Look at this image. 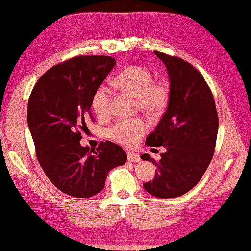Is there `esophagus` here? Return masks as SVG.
<instances>
[{"mask_svg": "<svg viewBox=\"0 0 251 251\" xmlns=\"http://www.w3.org/2000/svg\"><path fill=\"white\" fill-rule=\"evenodd\" d=\"M127 159L130 160V162H134V163H138L140 162V155L136 154V153H132V152H127Z\"/></svg>", "mask_w": 251, "mask_h": 251, "instance_id": "34e87169", "label": "esophagus"}]
</instances>
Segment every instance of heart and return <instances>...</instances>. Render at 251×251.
Returning a JSON list of instances; mask_svg holds the SVG:
<instances>
[{"mask_svg":"<svg viewBox=\"0 0 251 251\" xmlns=\"http://www.w3.org/2000/svg\"><path fill=\"white\" fill-rule=\"evenodd\" d=\"M117 88L136 98L138 107L148 115L156 117L167 107L170 88L169 84L160 79L154 81L153 74L141 65H129L113 79ZM92 107L99 119H106L111 113V91L101 85L92 98ZM148 131V125L141 118H122L107 129V136L116 143L130 146L135 145Z\"/></svg>","mask_w":251,"mask_h":251,"instance_id":"1","label":"heart"}]
</instances>
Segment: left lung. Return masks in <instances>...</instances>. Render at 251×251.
Instances as JSON below:
<instances>
[{
	"label": "left lung",
	"mask_w": 251,
	"mask_h": 251,
	"mask_svg": "<svg viewBox=\"0 0 251 251\" xmlns=\"http://www.w3.org/2000/svg\"><path fill=\"white\" fill-rule=\"evenodd\" d=\"M155 54L168 71L170 97L145 144L167 151L158 162L149 154L141 156L157 168L153 180L143 187L154 197L168 199L190 191L204 175L214 154L219 117L213 94L199 71L177 56Z\"/></svg>",
	"instance_id": "left-lung-1"
}]
</instances>
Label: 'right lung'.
Instances as JSON below:
<instances>
[{"instance_id":"add662e5","label":"right lung","mask_w":251,"mask_h":251,"mask_svg":"<svg viewBox=\"0 0 251 251\" xmlns=\"http://www.w3.org/2000/svg\"><path fill=\"white\" fill-rule=\"evenodd\" d=\"M116 61L107 55H79L50 68L38 79L28 100L27 121L36 155L49 180L65 195L89 198L105 187L109 170L126 162L110 141L89 151L82 132L94 121L92 98Z\"/></svg>"}]
</instances>
